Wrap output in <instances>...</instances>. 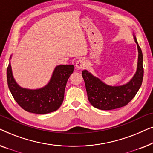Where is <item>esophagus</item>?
I'll list each match as a JSON object with an SVG mask.
<instances>
[{
	"instance_id": "34e87169",
	"label": "esophagus",
	"mask_w": 153,
	"mask_h": 153,
	"mask_svg": "<svg viewBox=\"0 0 153 153\" xmlns=\"http://www.w3.org/2000/svg\"><path fill=\"white\" fill-rule=\"evenodd\" d=\"M86 66V62L84 59H79L76 62V67L78 70H81L85 68Z\"/></svg>"
}]
</instances>
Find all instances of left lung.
<instances>
[{"label":"left lung","instance_id":"left-lung-1","mask_svg":"<svg viewBox=\"0 0 153 153\" xmlns=\"http://www.w3.org/2000/svg\"><path fill=\"white\" fill-rule=\"evenodd\" d=\"M133 36L138 49L137 68L128 82L121 85H109L88 70L82 72L88 98L94 107L107 111L126 106L134 97L141 87L143 78V53L135 35Z\"/></svg>","mask_w":153,"mask_h":153}]
</instances>
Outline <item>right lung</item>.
Masks as SVG:
<instances>
[{"label": "right lung", "mask_w": 153, "mask_h": 153, "mask_svg": "<svg viewBox=\"0 0 153 153\" xmlns=\"http://www.w3.org/2000/svg\"><path fill=\"white\" fill-rule=\"evenodd\" d=\"M11 58L12 55L7 69V84L19 105L26 111L37 114H49L58 109L63 102L66 83L74 71V65H57L47 85L40 88L28 89L21 87L16 82L10 63Z\"/></svg>", "instance_id": "1"}]
</instances>
